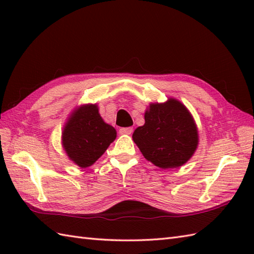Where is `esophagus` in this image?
Wrapping results in <instances>:
<instances>
[{"mask_svg":"<svg viewBox=\"0 0 254 254\" xmlns=\"http://www.w3.org/2000/svg\"><path fill=\"white\" fill-rule=\"evenodd\" d=\"M133 128L132 127H121L120 130H119V133L120 134H126V135H130L132 133Z\"/></svg>","mask_w":254,"mask_h":254,"instance_id":"1","label":"esophagus"}]
</instances>
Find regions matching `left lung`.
<instances>
[{
  "label": "left lung",
  "instance_id": "8db88e82",
  "mask_svg": "<svg viewBox=\"0 0 254 254\" xmlns=\"http://www.w3.org/2000/svg\"><path fill=\"white\" fill-rule=\"evenodd\" d=\"M145 124L133 133L143 156L161 169L178 168L192 157L198 144L196 124L187 107L170 98L150 104Z\"/></svg>",
  "mask_w": 254,
  "mask_h": 254
}]
</instances>
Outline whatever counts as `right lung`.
I'll return each instance as SVG.
<instances>
[{"label": "right lung", "instance_id": "1", "mask_svg": "<svg viewBox=\"0 0 254 254\" xmlns=\"http://www.w3.org/2000/svg\"><path fill=\"white\" fill-rule=\"evenodd\" d=\"M117 137L116 128L107 124L97 105H83L68 118L62 132V145L68 158L80 168L93 165Z\"/></svg>", "mask_w": 254, "mask_h": 254}]
</instances>
